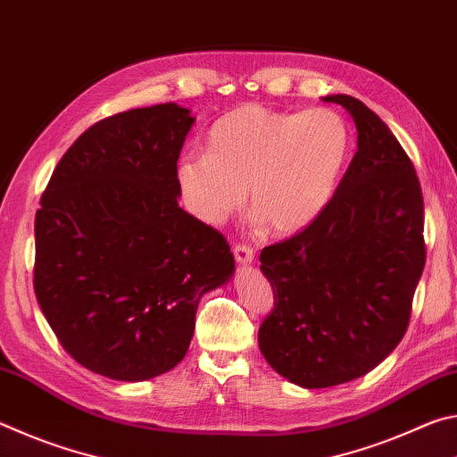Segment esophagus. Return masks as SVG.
<instances>
[{
	"mask_svg": "<svg viewBox=\"0 0 457 457\" xmlns=\"http://www.w3.org/2000/svg\"><path fill=\"white\" fill-rule=\"evenodd\" d=\"M234 256H236L237 264L247 266L253 260V247L247 245V244H236L234 245Z\"/></svg>",
	"mask_w": 457,
	"mask_h": 457,
	"instance_id": "1",
	"label": "esophagus"
}]
</instances>
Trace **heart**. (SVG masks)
<instances>
[{
    "mask_svg": "<svg viewBox=\"0 0 457 457\" xmlns=\"http://www.w3.org/2000/svg\"><path fill=\"white\" fill-rule=\"evenodd\" d=\"M351 149L349 120L332 108L244 104L213 122L205 153L183 154L177 183L189 212L212 226L236 213L250 187L252 212L292 234L328 205Z\"/></svg>",
    "mask_w": 457,
    "mask_h": 457,
    "instance_id": "heart-1",
    "label": "heart"
}]
</instances>
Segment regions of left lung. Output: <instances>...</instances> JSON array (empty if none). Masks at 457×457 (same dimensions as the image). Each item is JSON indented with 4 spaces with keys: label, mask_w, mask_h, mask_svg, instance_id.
Segmentation results:
<instances>
[{
    "label": "left lung",
    "mask_w": 457,
    "mask_h": 457,
    "mask_svg": "<svg viewBox=\"0 0 457 457\" xmlns=\"http://www.w3.org/2000/svg\"><path fill=\"white\" fill-rule=\"evenodd\" d=\"M359 149L324 212L260 253L274 308L258 345L276 373L304 389L367 375L401 343L425 266L423 193L389 127L349 95Z\"/></svg>",
    "instance_id": "8db88e82"
}]
</instances>
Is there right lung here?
I'll return each instance as SVG.
<instances>
[{"label":"right lung","instance_id":"obj_1","mask_svg":"<svg viewBox=\"0 0 457 457\" xmlns=\"http://www.w3.org/2000/svg\"><path fill=\"white\" fill-rule=\"evenodd\" d=\"M193 120L175 103L98 120L42 193L36 298L64 351L92 373L145 381L171 370L201 296L234 274L228 239L177 204Z\"/></svg>","mask_w":457,"mask_h":457}]
</instances>
